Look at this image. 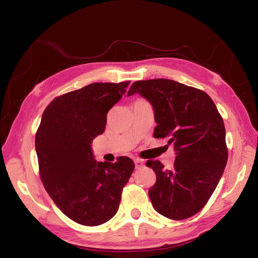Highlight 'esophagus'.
Returning a JSON list of instances; mask_svg holds the SVG:
<instances>
[{
  "mask_svg": "<svg viewBox=\"0 0 258 258\" xmlns=\"http://www.w3.org/2000/svg\"><path fill=\"white\" fill-rule=\"evenodd\" d=\"M135 163H136V169H139V168H141V167L144 166V161L142 159H140V158H136Z\"/></svg>",
  "mask_w": 258,
  "mask_h": 258,
  "instance_id": "34e87169",
  "label": "esophagus"
}]
</instances>
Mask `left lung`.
<instances>
[{
	"label": "left lung",
	"mask_w": 258,
	"mask_h": 258,
	"mask_svg": "<svg viewBox=\"0 0 258 258\" xmlns=\"http://www.w3.org/2000/svg\"><path fill=\"white\" fill-rule=\"evenodd\" d=\"M136 92L154 107V138H168L176 152L171 169L159 160L146 161L156 174L148 196L159 214L185 220L207 205L227 163L223 118L205 91L174 81H138L128 96Z\"/></svg>",
	"instance_id": "obj_1"
}]
</instances>
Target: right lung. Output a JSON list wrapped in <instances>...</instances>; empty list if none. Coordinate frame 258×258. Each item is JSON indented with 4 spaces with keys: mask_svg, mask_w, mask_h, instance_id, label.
Masks as SVG:
<instances>
[{
    "mask_svg": "<svg viewBox=\"0 0 258 258\" xmlns=\"http://www.w3.org/2000/svg\"><path fill=\"white\" fill-rule=\"evenodd\" d=\"M130 82L93 83L54 98L35 136L40 176L52 201L72 221L99 226L116 214L135 170L131 158L97 162L91 143Z\"/></svg>",
    "mask_w": 258,
    "mask_h": 258,
    "instance_id": "add662e5",
    "label": "right lung"
}]
</instances>
